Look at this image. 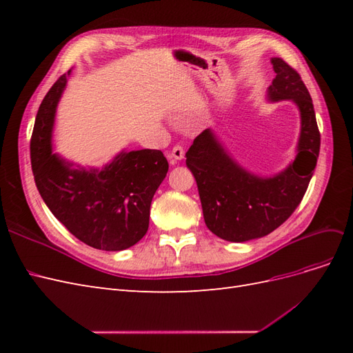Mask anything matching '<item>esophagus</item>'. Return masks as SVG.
<instances>
[{
  "instance_id": "1",
  "label": "esophagus",
  "mask_w": 353,
  "mask_h": 353,
  "mask_svg": "<svg viewBox=\"0 0 353 353\" xmlns=\"http://www.w3.org/2000/svg\"><path fill=\"white\" fill-rule=\"evenodd\" d=\"M184 154H185L184 147H183V145H175V147L172 148V152H170L169 157L174 159V160H183V159H184Z\"/></svg>"
}]
</instances>
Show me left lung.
I'll return each mask as SVG.
<instances>
[{
	"mask_svg": "<svg viewBox=\"0 0 353 353\" xmlns=\"http://www.w3.org/2000/svg\"><path fill=\"white\" fill-rule=\"evenodd\" d=\"M275 78L271 101L293 100L301 112L297 156L283 172L270 178L253 175L225 152L215 134L205 130L188 148L185 163L193 172L208 228L227 241L259 239L290 218L306 193L319 154L321 135L311 94L292 66L271 60Z\"/></svg>",
	"mask_w": 353,
	"mask_h": 353,
	"instance_id": "1",
	"label": "left lung"
}]
</instances>
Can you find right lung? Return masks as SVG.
I'll list each match as a JSON object with an SVG mask.
<instances>
[{
  "label": "right lung",
  "instance_id": "add662e5",
  "mask_svg": "<svg viewBox=\"0 0 353 353\" xmlns=\"http://www.w3.org/2000/svg\"><path fill=\"white\" fill-rule=\"evenodd\" d=\"M69 74H61L39 105L30 138L35 184L52 215L74 237L94 249L125 250L145 236L168 160L160 150L122 152L99 170L73 168L52 153L56 108Z\"/></svg>",
  "mask_w": 353,
  "mask_h": 353
}]
</instances>
